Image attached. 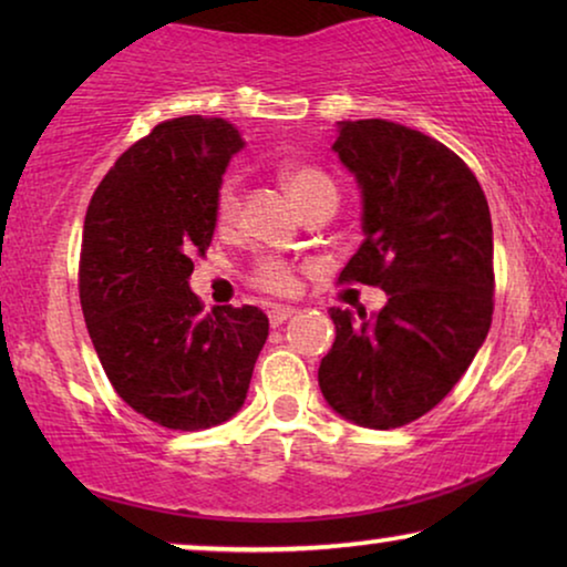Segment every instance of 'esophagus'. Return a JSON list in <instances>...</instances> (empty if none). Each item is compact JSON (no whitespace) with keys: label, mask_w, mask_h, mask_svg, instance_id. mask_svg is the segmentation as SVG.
Segmentation results:
<instances>
[{"label":"esophagus","mask_w":567,"mask_h":567,"mask_svg":"<svg viewBox=\"0 0 567 567\" xmlns=\"http://www.w3.org/2000/svg\"><path fill=\"white\" fill-rule=\"evenodd\" d=\"M293 315H297V309H293V307L276 305V307L268 309V320H270V324H274V328H278V324H284L286 320H291Z\"/></svg>","instance_id":"esophagus-1"}]
</instances>
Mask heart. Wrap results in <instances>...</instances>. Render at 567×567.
Returning <instances> with one entry per match:
<instances>
[{"mask_svg":"<svg viewBox=\"0 0 567 567\" xmlns=\"http://www.w3.org/2000/svg\"><path fill=\"white\" fill-rule=\"evenodd\" d=\"M278 181L305 214L317 206L338 204V188L332 177L317 165H309V162H284V165H278ZM239 208H243L239 183L235 177H227L219 193H216V224L221 229H231L239 219ZM250 284L258 291L274 293V297H289V293L297 291V268L284 258H262L250 270Z\"/></svg>","mask_w":567,"mask_h":567,"instance_id":"b5f03b06","label":"heart"}]
</instances>
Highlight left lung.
Here are the masks:
<instances>
[{
    "label": "left lung",
    "instance_id": "obj_1",
    "mask_svg": "<svg viewBox=\"0 0 567 567\" xmlns=\"http://www.w3.org/2000/svg\"><path fill=\"white\" fill-rule=\"evenodd\" d=\"M363 196V239L340 284L386 291L377 317L330 309L317 371L330 408L363 429L417 421L452 392L493 320V224L462 157L382 118L343 121L332 144Z\"/></svg>",
    "mask_w": 567,
    "mask_h": 567
}]
</instances>
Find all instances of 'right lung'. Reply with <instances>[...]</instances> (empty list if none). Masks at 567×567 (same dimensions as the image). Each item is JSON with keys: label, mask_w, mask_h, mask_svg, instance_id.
<instances>
[{"label": "right lung", "mask_w": 567, "mask_h": 567, "mask_svg": "<svg viewBox=\"0 0 567 567\" xmlns=\"http://www.w3.org/2000/svg\"><path fill=\"white\" fill-rule=\"evenodd\" d=\"M239 150L243 138L224 118L159 123L115 159L84 216L80 301L92 346L118 398L173 431L229 421L268 338L258 307L206 315L188 286Z\"/></svg>", "instance_id": "right-lung-1"}]
</instances>
